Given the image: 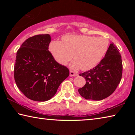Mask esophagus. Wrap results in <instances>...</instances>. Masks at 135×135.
<instances>
[{"label":"esophagus","mask_w":135,"mask_h":135,"mask_svg":"<svg viewBox=\"0 0 135 135\" xmlns=\"http://www.w3.org/2000/svg\"><path fill=\"white\" fill-rule=\"evenodd\" d=\"M78 76V74L77 73L73 71H70V76L73 77V76Z\"/></svg>","instance_id":"34e87169"}]
</instances>
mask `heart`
Listing matches in <instances>:
<instances>
[{"label":"heart","instance_id":"b5f03b06","mask_svg":"<svg viewBox=\"0 0 135 135\" xmlns=\"http://www.w3.org/2000/svg\"><path fill=\"white\" fill-rule=\"evenodd\" d=\"M108 46V40L104 37L67 35L62 36V41L51 42L49 51L60 64L66 65L73 57L74 59L71 63V68L88 71L100 62Z\"/></svg>","mask_w":135,"mask_h":135}]
</instances>
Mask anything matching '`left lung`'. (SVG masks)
I'll return each mask as SVG.
<instances>
[{"mask_svg": "<svg viewBox=\"0 0 135 135\" xmlns=\"http://www.w3.org/2000/svg\"><path fill=\"white\" fill-rule=\"evenodd\" d=\"M119 49L114 43L109 45L105 56L93 69L79 75L86 83L79 92L86 99L102 100L113 93L122 77L123 64Z\"/></svg>", "mask_w": 135, "mask_h": 135, "instance_id": "1", "label": "left lung"}]
</instances>
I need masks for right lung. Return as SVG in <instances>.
Listing matches in <instances>:
<instances>
[{"mask_svg":"<svg viewBox=\"0 0 135 135\" xmlns=\"http://www.w3.org/2000/svg\"><path fill=\"white\" fill-rule=\"evenodd\" d=\"M51 40L47 34L34 36L22 43L17 53L16 84L27 98L35 101L51 99L70 74L68 68L57 62L49 51Z\"/></svg>","mask_w":135,"mask_h":135,"instance_id":"add662e5","label":"right lung"}]
</instances>
